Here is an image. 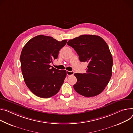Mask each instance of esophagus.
<instances>
[{
	"label": "esophagus",
	"mask_w": 133,
	"mask_h": 133,
	"mask_svg": "<svg viewBox=\"0 0 133 133\" xmlns=\"http://www.w3.org/2000/svg\"><path fill=\"white\" fill-rule=\"evenodd\" d=\"M74 74V71H67V75L68 76L73 75Z\"/></svg>",
	"instance_id": "1"
}]
</instances>
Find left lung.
Masks as SVG:
<instances>
[{
	"label": "left lung",
	"instance_id": "left-lung-1",
	"mask_svg": "<svg viewBox=\"0 0 133 133\" xmlns=\"http://www.w3.org/2000/svg\"><path fill=\"white\" fill-rule=\"evenodd\" d=\"M67 44L74 48L81 62L88 63L85 73L74 74L77 78L74 90L85 97L100 94L112 76V57L105 41L99 36L85 34Z\"/></svg>",
	"mask_w": 133,
	"mask_h": 133
}]
</instances>
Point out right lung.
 I'll return each mask as SVG.
<instances>
[{
  "mask_svg": "<svg viewBox=\"0 0 133 133\" xmlns=\"http://www.w3.org/2000/svg\"><path fill=\"white\" fill-rule=\"evenodd\" d=\"M67 41H58L39 35L30 39L23 48L20 61L24 80L30 90L39 97H51L63 85L66 71L57 69L50 64L58 58Z\"/></svg>",
  "mask_w": 133,
  "mask_h": 133,
  "instance_id": "1",
  "label": "right lung"
}]
</instances>
